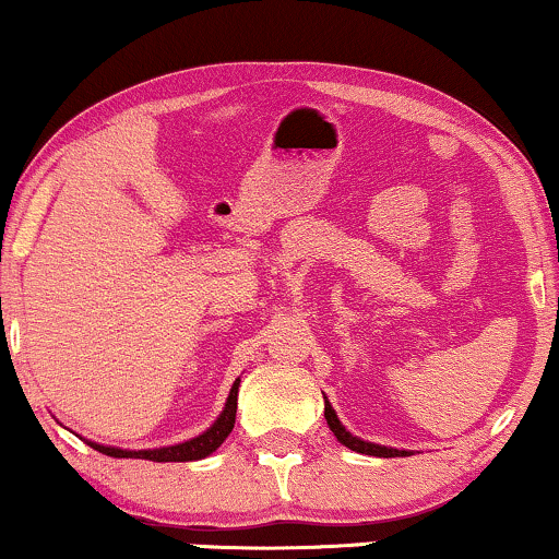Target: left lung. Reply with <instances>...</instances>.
I'll list each match as a JSON object with an SVG mask.
<instances>
[{"instance_id":"8db88e82","label":"left lung","mask_w":559,"mask_h":559,"mask_svg":"<svg viewBox=\"0 0 559 559\" xmlns=\"http://www.w3.org/2000/svg\"><path fill=\"white\" fill-rule=\"evenodd\" d=\"M325 419H328V427H331L335 438L341 440V445H346L350 450H356V453H364V455H377V457H400V455H407V450H396V448H384V445H373V442H366V440H358L350 435L346 427L341 425L338 415H335V409L331 407V402L325 400Z\"/></svg>"}]
</instances>
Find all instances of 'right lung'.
Instances as JSON below:
<instances>
[{"mask_svg": "<svg viewBox=\"0 0 559 559\" xmlns=\"http://www.w3.org/2000/svg\"><path fill=\"white\" fill-rule=\"evenodd\" d=\"M239 381H234L231 394H228V402L221 417L213 423L211 430H205L198 438L180 442V445L173 448H157V450H119V448H106L96 445V442H88L91 448L98 450V453L111 455V457H142V461H155V463H186V461H201V457L211 455L213 450L221 448V442L228 438V432L234 430L236 423V396H239Z\"/></svg>", "mask_w": 559, "mask_h": 559, "instance_id": "add662e5", "label": "right lung"}]
</instances>
